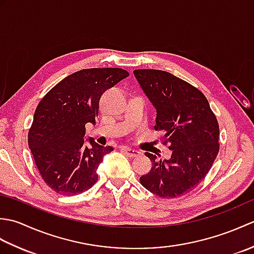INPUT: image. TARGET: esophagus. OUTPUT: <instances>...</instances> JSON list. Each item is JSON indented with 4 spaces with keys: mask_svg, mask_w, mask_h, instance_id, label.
Instances as JSON below:
<instances>
[{
    "mask_svg": "<svg viewBox=\"0 0 254 254\" xmlns=\"http://www.w3.org/2000/svg\"><path fill=\"white\" fill-rule=\"evenodd\" d=\"M121 150L124 154L128 156V157H131V158H135V157H137L139 154H141V152H138V150L130 148V147H127V146L121 147Z\"/></svg>",
    "mask_w": 254,
    "mask_h": 254,
    "instance_id": "obj_1",
    "label": "esophagus"
}]
</instances>
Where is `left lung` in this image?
Wrapping results in <instances>:
<instances>
[{"label": "left lung", "instance_id": "left-lung-1", "mask_svg": "<svg viewBox=\"0 0 254 254\" xmlns=\"http://www.w3.org/2000/svg\"><path fill=\"white\" fill-rule=\"evenodd\" d=\"M145 95L155 107L156 131L165 133L171 157L153 163L141 185L163 198L178 197L192 191L212 168L219 150V127L202 91L171 73L160 69L133 72Z\"/></svg>", "mask_w": 254, "mask_h": 254}]
</instances>
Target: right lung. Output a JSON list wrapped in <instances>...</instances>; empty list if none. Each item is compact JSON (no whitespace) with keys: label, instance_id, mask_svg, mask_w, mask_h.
Masks as SVG:
<instances>
[{"label":"right lung","instance_id":"1","mask_svg":"<svg viewBox=\"0 0 254 254\" xmlns=\"http://www.w3.org/2000/svg\"><path fill=\"white\" fill-rule=\"evenodd\" d=\"M128 76L118 67L86 68L58 83L38 105L28 145L42 179L62 195L87 191L98 180L97 168L113 150L89 138L85 124H96L99 100L107 89Z\"/></svg>","mask_w":254,"mask_h":254}]
</instances>
